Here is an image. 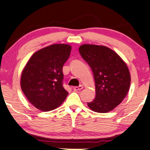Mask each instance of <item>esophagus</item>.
Returning a JSON list of instances; mask_svg holds the SVG:
<instances>
[{
    "label": "esophagus",
    "mask_w": 150,
    "mask_h": 150,
    "mask_svg": "<svg viewBox=\"0 0 150 150\" xmlns=\"http://www.w3.org/2000/svg\"><path fill=\"white\" fill-rule=\"evenodd\" d=\"M82 88H83V86H81V85H80V86H79L73 87V90L75 91H81Z\"/></svg>",
    "instance_id": "34e87169"
}]
</instances>
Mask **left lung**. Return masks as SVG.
<instances>
[{
  "instance_id": "left-lung-1",
  "label": "left lung",
  "mask_w": 150,
  "mask_h": 150,
  "mask_svg": "<svg viewBox=\"0 0 150 150\" xmlns=\"http://www.w3.org/2000/svg\"><path fill=\"white\" fill-rule=\"evenodd\" d=\"M79 52L91 69L96 83V98L87 103L88 107L98 113L112 111L129 89L127 66L116 52L104 45H81Z\"/></svg>"
}]
</instances>
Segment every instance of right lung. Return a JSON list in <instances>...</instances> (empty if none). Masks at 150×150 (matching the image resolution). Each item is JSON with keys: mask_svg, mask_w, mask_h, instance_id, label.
<instances>
[{"mask_svg": "<svg viewBox=\"0 0 150 150\" xmlns=\"http://www.w3.org/2000/svg\"><path fill=\"white\" fill-rule=\"evenodd\" d=\"M71 51L70 45L53 44L37 51L28 60L21 74V87L37 109L52 111L67 97L62 69Z\"/></svg>", "mask_w": 150, "mask_h": 150, "instance_id": "add662e5", "label": "right lung"}]
</instances>
